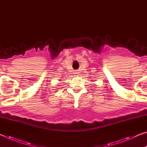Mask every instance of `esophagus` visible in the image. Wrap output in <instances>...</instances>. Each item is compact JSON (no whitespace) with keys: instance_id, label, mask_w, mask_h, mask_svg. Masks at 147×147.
<instances>
[{"instance_id":"obj_1","label":"esophagus","mask_w":147,"mask_h":147,"mask_svg":"<svg viewBox=\"0 0 147 147\" xmlns=\"http://www.w3.org/2000/svg\"><path fill=\"white\" fill-rule=\"evenodd\" d=\"M75 74H79V72H78V71H76L75 73H74Z\"/></svg>"}]
</instances>
